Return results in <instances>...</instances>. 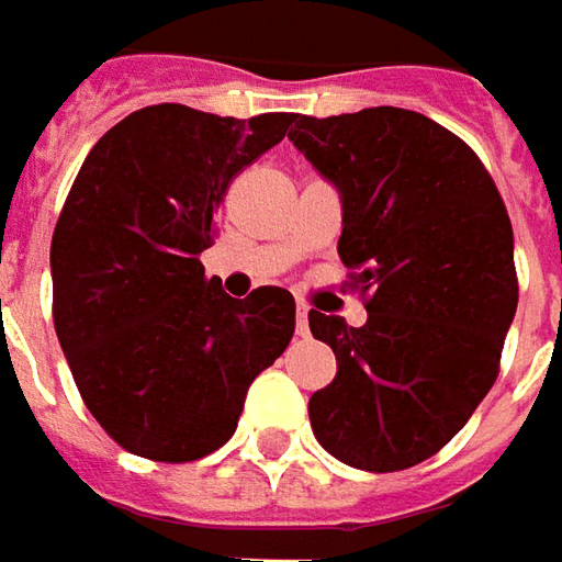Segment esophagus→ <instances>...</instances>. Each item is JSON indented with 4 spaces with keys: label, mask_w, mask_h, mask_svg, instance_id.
Instances as JSON below:
<instances>
[{
    "label": "esophagus",
    "mask_w": 562,
    "mask_h": 562,
    "mask_svg": "<svg viewBox=\"0 0 562 562\" xmlns=\"http://www.w3.org/2000/svg\"><path fill=\"white\" fill-rule=\"evenodd\" d=\"M296 335H310V310L306 306H296Z\"/></svg>",
    "instance_id": "34e87169"
}]
</instances>
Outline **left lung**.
<instances>
[{
    "mask_svg": "<svg viewBox=\"0 0 562 562\" xmlns=\"http://www.w3.org/2000/svg\"><path fill=\"white\" fill-rule=\"evenodd\" d=\"M335 181L340 262L366 325L310 313L337 375L310 397L318 443L340 463L400 472L435 457L501 372L519 303L513 225L472 146L394 105L300 115L288 134Z\"/></svg>",
    "mask_w": 562,
    "mask_h": 562,
    "instance_id": "obj_1",
    "label": "left lung"
}]
</instances>
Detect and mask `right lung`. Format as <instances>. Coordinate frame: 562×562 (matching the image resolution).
Returning a JSON list of instances; mask_svg holds the SVG:
<instances>
[{"label": "right lung", "mask_w": 562, "mask_h": 562, "mask_svg": "<svg viewBox=\"0 0 562 562\" xmlns=\"http://www.w3.org/2000/svg\"><path fill=\"white\" fill-rule=\"evenodd\" d=\"M291 124V112L146 105L77 171L49 252L55 335L87 409L127 453L190 463L218 450L252 378L291 344V293L234 300L200 262L231 181Z\"/></svg>", "instance_id": "add662e5"}]
</instances>
